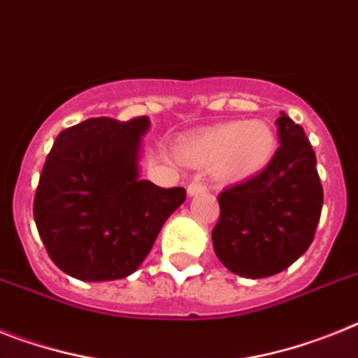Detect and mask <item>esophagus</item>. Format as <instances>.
Segmentation results:
<instances>
[{
  "label": "esophagus",
  "instance_id": "esophagus-1",
  "mask_svg": "<svg viewBox=\"0 0 358 358\" xmlns=\"http://www.w3.org/2000/svg\"><path fill=\"white\" fill-rule=\"evenodd\" d=\"M207 191V187H205V183L201 182H192L187 185V194L189 196H196V194H203V192Z\"/></svg>",
  "mask_w": 358,
  "mask_h": 358
}]
</instances>
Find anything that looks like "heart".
<instances>
[{
  "label": "heart",
  "instance_id": "heart-1",
  "mask_svg": "<svg viewBox=\"0 0 358 358\" xmlns=\"http://www.w3.org/2000/svg\"><path fill=\"white\" fill-rule=\"evenodd\" d=\"M278 138L263 120L227 122L183 138L176 145L182 162L210 166L220 182H241L265 169L275 153Z\"/></svg>",
  "mask_w": 358,
  "mask_h": 358
}]
</instances>
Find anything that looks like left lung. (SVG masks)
Returning a JSON list of instances; mask_svg holds the SVG:
<instances>
[{"mask_svg": "<svg viewBox=\"0 0 358 358\" xmlns=\"http://www.w3.org/2000/svg\"><path fill=\"white\" fill-rule=\"evenodd\" d=\"M275 126L281 145L268 166L217 196L214 252L241 278H268L288 268L308 250L321 217L322 185L312 144L282 111Z\"/></svg>", "mask_w": 358, "mask_h": 358, "instance_id": "8db88e82", "label": "left lung"}]
</instances>
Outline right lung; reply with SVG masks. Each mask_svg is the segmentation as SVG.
Here are the masks:
<instances>
[{
    "mask_svg": "<svg viewBox=\"0 0 358 358\" xmlns=\"http://www.w3.org/2000/svg\"><path fill=\"white\" fill-rule=\"evenodd\" d=\"M148 117L88 119L61 131L46 157L34 220L50 259L80 281L131 275L185 189L141 180Z\"/></svg>",
    "mask_w": 358,
    "mask_h": 358,
    "instance_id": "add662e5",
    "label": "right lung"
}]
</instances>
